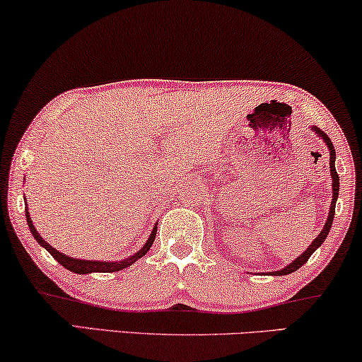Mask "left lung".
Here are the masks:
<instances>
[{
  "label": "left lung",
  "mask_w": 362,
  "mask_h": 362,
  "mask_svg": "<svg viewBox=\"0 0 362 362\" xmlns=\"http://www.w3.org/2000/svg\"><path fill=\"white\" fill-rule=\"evenodd\" d=\"M313 130H315L316 133H318L320 136H323L325 143H326V145H328V148H329V168H331V176H333V201H331L329 214H328V219H326V224H325V227H323V230H321V232H320V235L316 237V239H315L313 242H311V245L308 247V249H306V250L303 252V254H301V255L298 257V259L291 262V264H290L288 267H285V269H281V270H279V272H275V275H286V274H291V272L298 270L300 267L303 265L305 262L310 259L311 254H313V252H315L316 249H318V247H320L321 244H323L325 239H326V235L329 234L331 224H333V219H334V206H336V199H338V192H339V176H338V173H336V168H334L336 151H334L333 143H331L329 136L326 135V133L320 132L318 128H315V127H313Z\"/></svg>",
  "instance_id": "left-lung-1"
}]
</instances>
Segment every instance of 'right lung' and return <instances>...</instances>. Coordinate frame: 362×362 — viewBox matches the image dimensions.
Returning a JSON list of instances; mask_svg holds the SVG:
<instances>
[{
  "label": "right lung",
  "instance_id": "right-lung-1",
  "mask_svg": "<svg viewBox=\"0 0 362 362\" xmlns=\"http://www.w3.org/2000/svg\"><path fill=\"white\" fill-rule=\"evenodd\" d=\"M26 221H28V226H29V229H31V232H33V235H34V239H36L39 244H41L44 249H46L49 254H51L54 259H56L59 264H61L62 267H66L67 270H71V272H74V274H90V272H100V274H110V272H118V270H122V269H125V267H128V265H132L133 262H136L138 259H140V257H143L146 254L148 250L151 249V244L153 242H155V237H156V227L155 229H153V232H151V235H150V239H148V242L145 245H143V249L140 250V252H136L135 255H132V257H128V259H125V260H122V262H95V260H81V259H74V257H67V255H64V254H61V252L59 250H56L54 249L52 245H49L46 240L42 239L41 235H39V232L36 230V227L33 226V221H31V217H29V212H28V207L26 209Z\"/></svg>",
  "mask_w": 362,
  "mask_h": 362
}]
</instances>
